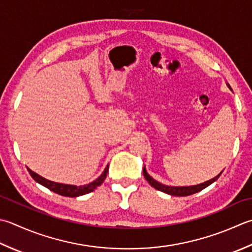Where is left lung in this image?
Masks as SVG:
<instances>
[{
    "mask_svg": "<svg viewBox=\"0 0 252 252\" xmlns=\"http://www.w3.org/2000/svg\"><path fill=\"white\" fill-rule=\"evenodd\" d=\"M223 172V171H221ZM220 172V174H221ZM216 176L215 178L211 179L206 182H203V184L201 185H196V186H192V187H169V186H165V185H161L159 182H157L156 180H154L152 178V177L147 174L146 170H145V167L143 168V175H144L145 179L149 181V184L153 187V188H155L157 190H159L161 192H165V193H168L170 195H176V196H187V195H191V194H194L196 192H199L201 190H203L206 187H209L211 184H213L214 181L218 180L220 178V176Z\"/></svg>",
    "mask_w": 252,
    "mask_h": 252,
    "instance_id": "obj_1",
    "label": "left lung"
}]
</instances>
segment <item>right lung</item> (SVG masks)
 <instances>
[{
    "mask_svg": "<svg viewBox=\"0 0 252 252\" xmlns=\"http://www.w3.org/2000/svg\"><path fill=\"white\" fill-rule=\"evenodd\" d=\"M108 168H109V165H108L105 170H103L102 174L100 175V177L98 179H96L95 181L91 182L90 185L87 186H81V187H76V186H70V185H63V184H58V182H53L48 179H44L43 177L39 176L36 172H33L32 170H31L29 168L28 171L31 176L32 177V179L34 181H37L38 184L42 185L43 187H46L49 190H51L56 193L63 195V196H71V198H75V196H80L83 194H87L90 192L95 190L97 187H99L103 180L106 179L107 177V172H108Z\"/></svg>",
    "mask_w": 252,
    "mask_h": 252,
    "instance_id": "add662e5",
    "label": "right lung"
}]
</instances>
